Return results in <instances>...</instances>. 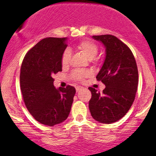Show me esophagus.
<instances>
[{
  "instance_id": "1",
  "label": "esophagus",
  "mask_w": 156,
  "mask_h": 156,
  "mask_svg": "<svg viewBox=\"0 0 156 156\" xmlns=\"http://www.w3.org/2000/svg\"><path fill=\"white\" fill-rule=\"evenodd\" d=\"M81 89H82V87H76V91H77V92L80 91Z\"/></svg>"
}]
</instances>
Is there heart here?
<instances>
[{"label": "heart", "instance_id": "obj_1", "mask_svg": "<svg viewBox=\"0 0 156 156\" xmlns=\"http://www.w3.org/2000/svg\"><path fill=\"white\" fill-rule=\"evenodd\" d=\"M78 50L81 52L89 60H92L97 56L98 53V46L94 42L91 41L90 40H84L80 42L77 46ZM71 53L69 50H66L62 55V59H61V63L63 67L68 66L70 59ZM90 72L87 71L81 70H75L72 73V77L75 80H82L83 78L89 76Z\"/></svg>", "mask_w": 156, "mask_h": 156}]
</instances>
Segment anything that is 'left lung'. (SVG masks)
<instances>
[{"label": "left lung", "instance_id": "obj_1", "mask_svg": "<svg viewBox=\"0 0 156 156\" xmlns=\"http://www.w3.org/2000/svg\"><path fill=\"white\" fill-rule=\"evenodd\" d=\"M106 50L104 62L97 79L106 85L103 94L89 87L92 97L89 109L93 119L111 124L123 118L131 107L138 86V70L130 48L111 34L92 36Z\"/></svg>", "mask_w": 156, "mask_h": 156}]
</instances>
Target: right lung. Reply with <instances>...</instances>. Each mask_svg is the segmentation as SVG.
<instances>
[{"label": "right lung", "mask_w": 156, "mask_h": 156, "mask_svg": "<svg viewBox=\"0 0 156 156\" xmlns=\"http://www.w3.org/2000/svg\"><path fill=\"white\" fill-rule=\"evenodd\" d=\"M67 37H46L25 56L20 72V87L26 108L41 124L54 126L68 118L75 88H56L52 77L62 72L61 59Z\"/></svg>", "instance_id": "right-lung-1"}]
</instances>
